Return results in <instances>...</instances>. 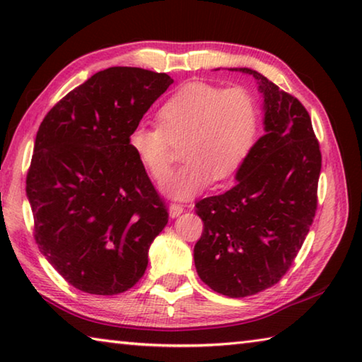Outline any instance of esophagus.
Masks as SVG:
<instances>
[{
    "instance_id": "esophagus-1",
    "label": "esophagus",
    "mask_w": 362,
    "mask_h": 362,
    "mask_svg": "<svg viewBox=\"0 0 362 362\" xmlns=\"http://www.w3.org/2000/svg\"><path fill=\"white\" fill-rule=\"evenodd\" d=\"M183 211H185V206H182V204H170L169 206V216L173 218L179 217Z\"/></svg>"
}]
</instances>
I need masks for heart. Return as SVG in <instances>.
I'll return each instance as SVG.
<instances>
[{
    "label": "heart",
    "instance_id": "1",
    "mask_svg": "<svg viewBox=\"0 0 362 362\" xmlns=\"http://www.w3.org/2000/svg\"><path fill=\"white\" fill-rule=\"evenodd\" d=\"M158 127L137 126L127 137L134 156L153 180H165L173 163L170 143L184 140L186 164L164 182L170 198L189 199L212 180L235 175L246 161L259 131V110L246 89L188 83L156 113Z\"/></svg>",
    "mask_w": 362,
    "mask_h": 362
}]
</instances>
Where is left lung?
Segmentation results:
<instances>
[{
    "label": "left lung",
    "instance_id": "left-lung-1",
    "mask_svg": "<svg viewBox=\"0 0 362 362\" xmlns=\"http://www.w3.org/2000/svg\"><path fill=\"white\" fill-rule=\"evenodd\" d=\"M265 136L236 173V185L194 204L203 235L194 267L204 284L222 296H254L279 283L296 260L317 207L320 142L296 97L259 71Z\"/></svg>",
    "mask_w": 362,
    "mask_h": 362
}]
</instances>
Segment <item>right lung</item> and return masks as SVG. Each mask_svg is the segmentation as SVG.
I'll return each instance as SVG.
<instances>
[{"instance_id": "right-lung-1", "label": "right lung", "mask_w": 362, "mask_h": 362, "mask_svg": "<svg viewBox=\"0 0 362 362\" xmlns=\"http://www.w3.org/2000/svg\"><path fill=\"white\" fill-rule=\"evenodd\" d=\"M174 83L166 73L112 66L42 119L27 174L35 241L76 289L126 292L144 276L169 214L127 137Z\"/></svg>"}]
</instances>
